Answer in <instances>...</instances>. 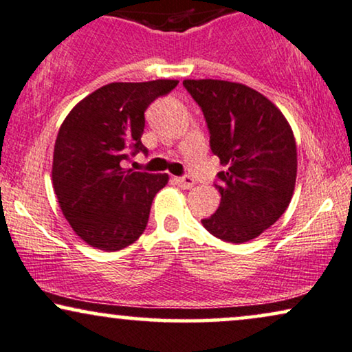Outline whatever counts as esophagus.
Masks as SVG:
<instances>
[{"instance_id": "1", "label": "esophagus", "mask_w": 352, "mask_h": 352, "mask_svg": "<svg viewBox=\"0 0 352 352\" xmlns=\"http://www.w3.org/2000/svg\"><path fill=\"white\" fill-rule=\"evenodd\" d=\"M173 180H175V184L184 190H190L191 186L195 185V180L188 175H186V177H177V179H173Z\"/></svg>"}]
</instances>
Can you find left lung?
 <instances>
[{"instance_id": "1", "label": "left lung", "mask_w": 352, "mask_h": 352, "mask_svg": "<svg viewBox=\"0 0 352 352\" xmlns=\"http://www.w3.org/2000/svg\"><path fill=\"white\" fill-rule=\"evenodd\" d=\"M201 107L209 146L222 166L217 173L221 204L201 219L209 234L243 243L271 228L294 193L297 148L291 124L255 89L221 79H185Z\"/></svg>"}]
</instances>
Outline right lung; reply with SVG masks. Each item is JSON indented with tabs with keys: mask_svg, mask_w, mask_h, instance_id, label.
<instances>
[{
	"mask_svg": "<svg viewBox=\"0 0 352 352\" xmlns=\"http://www.w3.org/2000/svg\"><path fill=\"white\" fill-rule=\"evenodd\" d=\"M177 84L110 82L84 97L61 123L53 188L69 226L91 247L117 252L144 232L151 204L168 175L133 172L122 162L148 154L141 143L146 109Z\"/></svg>",
	"mask_w": 352,
	"mask_h": 352,
	"instance_id": "right-lung-1",
	"label": "right lung"
}]
</instances>
